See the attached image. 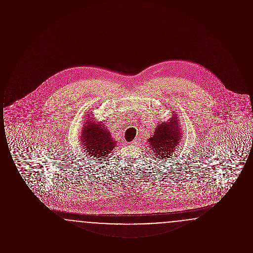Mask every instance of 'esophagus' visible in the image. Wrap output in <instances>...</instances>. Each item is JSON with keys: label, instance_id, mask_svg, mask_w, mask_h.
Here are the masks:
<instances>
[{"label": "esophagus", "instance_id": "esophagus-1", "mask_svg": "<svg viewBox=\"0 0 253 253\" xmlns=\"http://www.w3.org/2000/svg\"><path fill=\"white\" fill-rule=\"evenodd\" d=\"M139 141H140V139H139V138L137 137V138H135L134 140H132L131 145H133V146H135V145L138 144V143H139Z\"/></svg>", "mask_w": 253, "mask_h": 253}]
</instances>
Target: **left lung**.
<instances>
[{
  "label": "left lung",
  "instance_id": "1",
  "mask_svg": "<svg viewBox=\"0 0 253 253\" xmlns=\"http://www.w3.org/2000/svg\"><path fill=\"white\" fill-rule=\"evenodd\" d=\"M179 125L177 114L171 112V118L160 122L153 136L148 139L149 146L159 159L172 157L179 147L183 132Z\"/></svg>",
  "mask_w": 253,
  "mask_h": 253
}]
</instances>
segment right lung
Listing matches in <instances>:
<instances>
[{
	"label": "right lung",
	"instance_id": "right-lung-1",
	"mask_svg": "<svg viewBox=\"0 0 253 253\" xmlns=\"http://www.w3.org/2000/svg\"><path fill=\"white\" fill-rule=\"evenodd\" d=\"M94 115L88 113L81 133V144L89 157L108 161L109 155L116 147L107 127L101 121H95Z\"/></svg>",
	"mask_w": 253,
	"mask_h": 253
}]
</instances>
